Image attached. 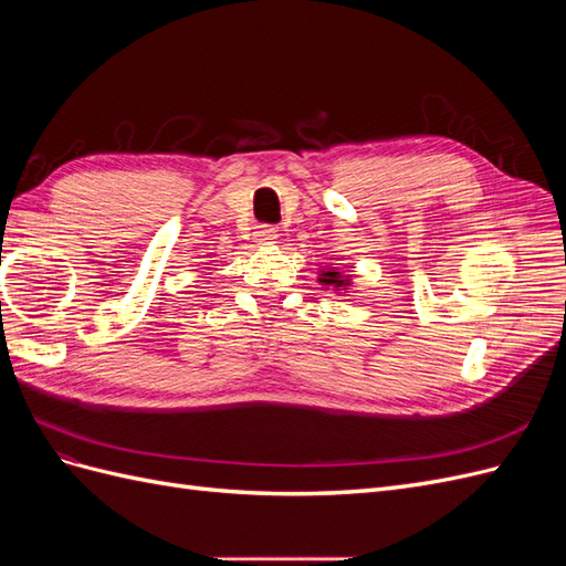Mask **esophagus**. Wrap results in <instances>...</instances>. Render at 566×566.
I'll return each instance as SVG.
<instances>
[{"label":"esophagus","instance_id":"34e87169","mask_svg":"<svg viewBox=\"0 0 566 566\" xmlns=\"http://www.w3.org/2000/svg\"><path fill=\"white\" fill-rule=\"evenodd\" d=\"M256 245H276L279 243V229L276 227H256L254 231Z\"/></svg>","mask_w":566,"mask_h":566}]
</instances>
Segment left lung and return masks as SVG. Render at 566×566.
<instances>
[{"mask_svg": "<svg viewBox=\"0 0 566 566\" xmlns=\"http://www.w3.org/2000/svg\"><path fill=\"white\" fill-rule=\"evenodd\" d=\"M318 283H321V285H325V290L333 287L337 295H342V293H349L352 285H354L349 273L339 271V269H337V264H328L325 269H321V273H318Z\"/></svg>", "mask_w": 566, "mask_h": 566, "instance_id": "1", "label": "left lung"}]
</instances>
